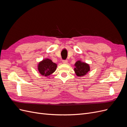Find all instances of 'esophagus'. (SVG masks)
<instances>
[{
    "label": "esophagus",
    "mask_w": 127,
    "mask_h": 127,
    "mask_svg": "<svg viewBox=\"0 0 127 127\" xmlns=\"http://www.w3.org/2000/svg\"><path fill=\"white\" fill-rule=\"evenodd\" d=\"M63 63L64 64H67L68 63V61L67 60H63Z\"/></svg>",
    "instance_id": "esophagus-1"
}]
</instances>
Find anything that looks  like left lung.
I'll list each match as a JSON object with an SVG mask.
<instances>
[{"instance_id": "obj_1", "label": "left lung", "mask_w": 127, "mask_h": 127, "mask_svg": "<svg viewBox=\"0 0 127 127\" xmlns=\"http://www.w3.org/2000/svg\"><path fill=\"white\" fill-rule=\"evenodd\" d=\"M75 68L74 69L77 76L81 77L85 76L86 73L90 71V67L88 64L82 63L81 61H78L75 64Z\"/></svg>"}]
</instances>
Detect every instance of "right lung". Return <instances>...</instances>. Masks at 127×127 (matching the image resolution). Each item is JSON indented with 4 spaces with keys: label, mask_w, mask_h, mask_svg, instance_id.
Wrapping results in <instances>:
<instances>
[{
    "label": "right lung",
    "mask_w": 127,
    "mask_h": 127,
    "mask_svg": "<svg viewBox=\"0 0 127 127\" xmlns=\"http://www.w3.org/2000/svg\"><path fill=\"white\" fill-rule=\"evenodd\" d=\"M57 65L50 59H46L40 62L38 65V70L41 75L48 76L54 72Z\"/></svg>",
    "instance_id": "right-lung-1"
}]
</instances>
